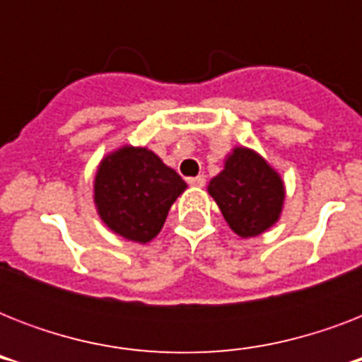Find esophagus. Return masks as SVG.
<instances>
[{
  "instance_id": "obj_1",
  "label": "esophagus",
  "mask_w": 362,
  "mask_h": 362,
  "mask_svg": "<svg viewBox=\"0 0 362 362\" xmlns=\"http://www.w3.org/2000/svg\"><path fill=\"white\" fill-rule=\"evenodd\" d=\"M187 184L193 187H203L204 184H206V178H204L203 175L199 176H193V178H187Z\"/></svg>"
}]
</instances>
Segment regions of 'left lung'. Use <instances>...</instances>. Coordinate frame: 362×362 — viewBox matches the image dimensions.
Wrapping results in <instances>:
<instances>
[{
  "label": "left lung",
  "mask_w": 362,
  "mask_h": 362,
  "mask_svg": "<svg viewBox=\"0 0 362 362\" xmlns=\"http://www.w3.org/2000/svg\"><path fill=\"white\" fill-rule=\"evenodd\" d=\"M227 226L242 238L257 237L280 220L286 187L278 170L252 148L237 146L209 184Z\"/></svg>",
  "instance_id": "8db88e82"
}]
</instances>
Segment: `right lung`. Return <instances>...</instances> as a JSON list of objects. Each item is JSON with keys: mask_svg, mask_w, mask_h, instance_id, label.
<instances>
[{"mask_svg": "<svg viewBox=\"0 0 362 362\" xmlns=\"http://www.w3.org/2000/svg\"><path fill=\"white\" fill-rule=\"evenodd\" d=\"M186 187L178 173L152 150L122 146L101 159L93 180V203L110 231L146 244L158 237L170 206Z\"/></svg>", "mask_w": 362, "mask_h": 362, "instance_id": "right-lung-1", "label": "right lung"}]
</instances>
